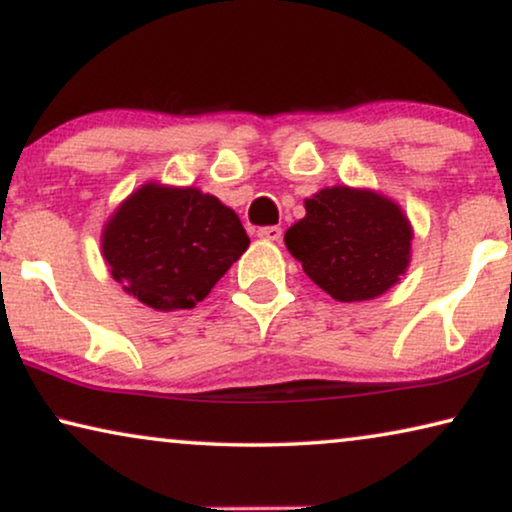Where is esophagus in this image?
<instances>
[{"instance_id": "obj_1", "label": "esophagus", "mask_w": 512, "mask_h": 512, "mask_svg": "<svg viewBox=\"0 0 512 512\" xmlns=\"http://www.w3.org/2000/svg\"><path fill=\"white\" fill-rule=\"evenodd\" d=\"M256 235L265 242H279V240H282V228H279V226H263V228L256 230Z\"/></svg>"}]
</instances>
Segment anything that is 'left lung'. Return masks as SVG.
Here are the masks:
<instances>
[{"instance_id":"1","label":"left lung","mask_w":512,"mask_h":512,"mask_svg":"<svg viewBox=\"0 0 512 512\" xmlns=\"http://www.w3.org/2000/svg\"><path fill=\"white\" fill-rule=\"evenodd\" d=\"M305 212L286 230V249L340 303L382 296L408 268L412 228L394 200L368 188L331 186L307 198Z\"/></svg>"}]
</instances>
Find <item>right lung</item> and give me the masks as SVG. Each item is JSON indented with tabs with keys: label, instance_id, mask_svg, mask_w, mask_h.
Instances as JSON below:
<instances>
[{
	"label": "right lung",
	"instance_id": "add662e5",
	"mask_svg": "<svg viewBox=\"0 0 512 512\" xmlns=\"http://www.w3.org/2000/svg\"><path fill=\"white\" fill-rule=\"evenodd\" d=\"M249 247L233 209L198 188L144 184L102 230V256L130 296L191 310Z\"/></svg>",
	"mask_w": 512,
	"mask_h": 512
}]
</instances>
